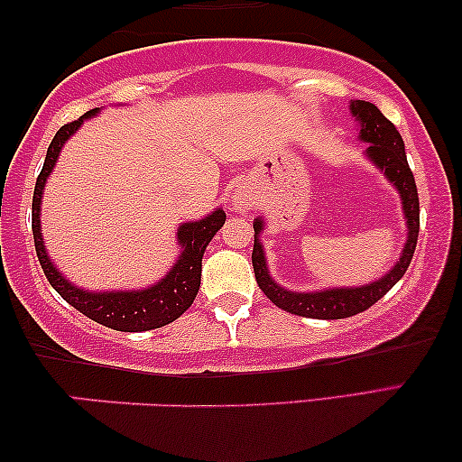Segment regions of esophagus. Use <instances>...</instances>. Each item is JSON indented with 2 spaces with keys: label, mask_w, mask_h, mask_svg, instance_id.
<instances>
[{
  "label": "esophagus",
  "mask_w": 462,
  "mask_h": 462,
  "mask_svg": "<svg viewBox=\"0 0 462 462\" xmlns=\"http://www.w3.org/2000/svg\"><path fill=\"white\" fill-rule=\"evenodd\" d=\"M252 204H254V199H252V195H248L245 191H237L236 198H233V206H236L239 212L250 210Z\"/></svg>",
  "instance_id": "1"
}]
</instances>
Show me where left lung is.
<instances>
[{
  "mask_svg": "<svg viewBox=\"0 0 462 462\" xmlns=\"http://www.w3.org/2000/svg\"><path fill=\"white\" fill-rule=\"evenodd\" d=\"M351 113L359 122V138L364 143H370L365 149V155L376 168H381L389 182H393L397 191L402 195V208L406 214L408 239L403 245L400 261L395 267L387 271L378 282H372L362 288H328L318 292H290L283 290L280 283L271 280L267 261H264V250L258 233L263 231V220H254V250H252V267H254L256 283L267 294V299L283 311L300 315V318L315 319H343L351 315L362 313L370 309L376 300H381L397 282L402 280L410 261L414 256L416 239H419V191H416L414 174L408 166L406 149L400 132L387 117L383 116L376 105L365 103V100H351Z\"/></svg>",
  "mask_w": 462,
  "mask_h": 462,
  "instance_id": "1",
  "label": "left lung"
}]
</instances>
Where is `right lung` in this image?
Returning a JSON list of instances; mask_svg holds the SVG:
<instances>
[{
  "instance_id": "1",
  "label": "right lung",
  "mask_w": 462,
  "mask_h": 462,
  "mask_svg": "<svg viewBox=\"0 0 462 462\" xmlns=\"http://www.w3.org/2000/svg\"><path fill=\"white\" fill-rule=\"evenodd\" d=\"M98 109L88 111L75 122H69L56 132V136L50 143L46 162L40 176H37L35 191H33V214H31V226H33L35 252L40 258V264L46 273L50 286L65 299L69 305L84 313L86 318L103 324L106 328L119 332H143L172 324L179 319L189 307L193 305L195 296H198L199 282H201V256H204L206 245L210 239L217 236V231L225 225L223 208H217L206 218L193 220V223H182L179 229V244L180 256L170 273L155 283V286L144 290H128V292H88L73 286L71 282L65 280L54 263L50 261L46 245L42 239V225H40V208L43 198V187L50 172H52L56 160L65 141H69L84 119L97 116Z\"/></svg>"
}]
</instances>
